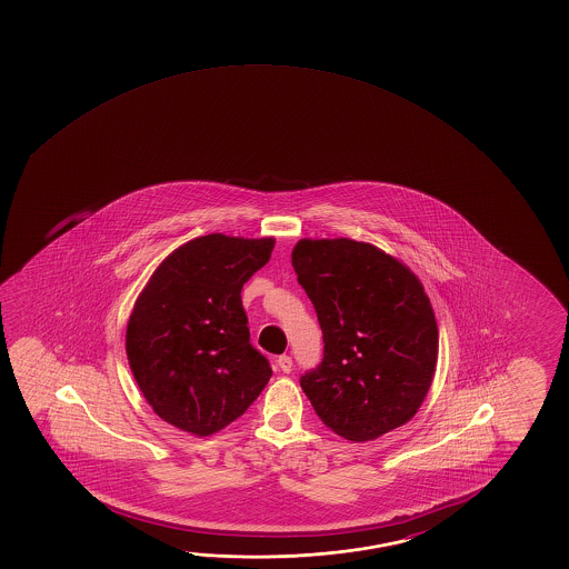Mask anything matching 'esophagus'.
<instances>
[{
    "instance_id": "esophagus-1",
    "label": "esophagus",
    "mask_w": 569,
    "mask_h": 569,
    "mask_svg": "<svg viewBox=\"0 0 569 569\" xmlns=\"http://www.w3.org/2000/svg\"><path fill=\"white\" fill-rule=\"evenodd\" d=\"M276 365H278V369L283 371V373H291V369H293V361H291V357H289V355H281V357H278Z\"/></svg>"
}]
</instances>
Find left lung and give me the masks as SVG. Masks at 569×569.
I'll return each mask as SVG.
<instances>
[{
    "instance_id": "obj_1",
    "label": "left lung",
    "mask_w": 569,
    "mask_h": 569,
    "mask_svg": "<svg viewBox=\"0 0 569 569\" xmlns=\"http://www.w3.org/2000/svg\"><path fill=\"white\" fill-rule=\"evenodd\" d=\"M323 331L299 385L323 425L373 440L415 417L438 357L437 319L417 276L371 243L301 240L291 253Z\"/></svg>"
}]
</instances>
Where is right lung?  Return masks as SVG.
I'll use <instances>...</instances> for the list:
<instances>
[{"label":"right lung","mask_w":569,"mask_h":569,"mask_svg":"<svg viewBox=\"0 0 569 569\" xmlns=\"http://www.w3.org/2000/svg\"><path fill=\"white\" fill-rule=\"evenodd\" d=\"M271 250L273 238L208 233L152 273L129 319L127 357L160 419L208 437L242 417L270 381L240 293Z\"/></svg>","instance_id":"right-lung-1"}]
</instances>
